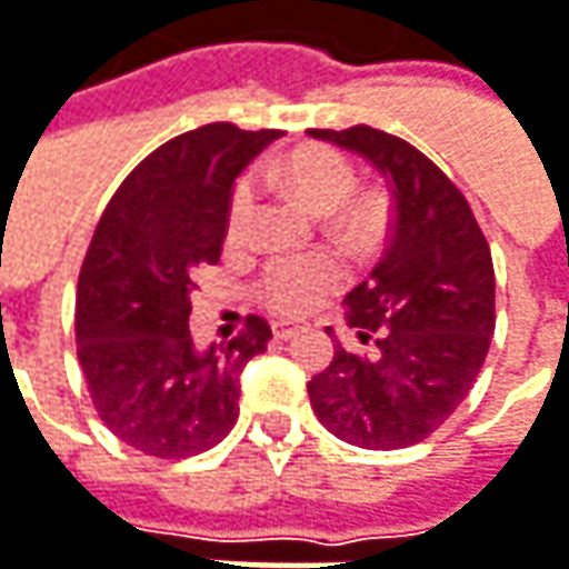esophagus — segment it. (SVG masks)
Masks as SVG:
<instances>
[{"mask_svg": "<svg viewBox=\"0 0 569 569\" xmlns=\"http://www.w3.org/2000/svg\"><path fill=\"white\" fill-rule=\"evenodd\" d=\"M299 331H306V325H302V321H289V318H280V321L273 325V335H277V338H283V341L296 338Z\"/></svg>", "mask_w": 569, "mask_h": 569, "instance_id": "esophagus-1", "label": "esophagus"}]
</instances>
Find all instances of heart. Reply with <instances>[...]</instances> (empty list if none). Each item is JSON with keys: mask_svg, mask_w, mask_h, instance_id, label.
<instances>
[{"mask_svg": "<svg viewBox=\"0 0 569 569\" xmlns=\"http://www.w3.org/2000/svg\"><path fill=\"white\" fill-rule=\"evenodd\" d=\"M277 180L289 186V192L318 216H331L341 206H348L357 189L351 163L335 151H299L286 157L283 163L273 170ZM253 212V186H234L231 202H228V238L238 241L248 228ZM345 280L341 263L325 257V253H309V257H277L267 273H263V299L280 309V312H309L318 302Z\"/></svg>", "mask_w": 569, "mask_h": 569, "instance_id": "b5f03b06", "label": "heart"}]
</instances>
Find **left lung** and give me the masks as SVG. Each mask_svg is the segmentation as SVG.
Masks as SVG:
<instances>
[{
  "instance_id": "8db88e82",
  "label": "left lung",
  "mask_w": 569,
  "mask_h": 569,
  "mask_svg": "<svg viewBox=\"0 0 569 569\" xmlns=\"http://www.w3.org/2000/svg\"><path fill=\"white\" fill-rule=\"evenodd\" d=\"M367 160L389 189V241L345 296V318L377 357L338 345L309 383L318 421L341 441L392 451L428 438L467 399L496 328V277L460 189L412 144L357 124L309 131Z\"/></svg>"
}]
</instances>
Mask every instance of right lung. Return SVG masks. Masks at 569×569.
Instances as JSON below:
<instances>
[{"label":"right lung","instance_id":"1","mask_svg":"<svg viewBox=\"0 0 569 569\" xmlns=\"http://www.w3.org/2000/svg\"><path fill=\"white\" fill-rule=\"evenodd\" d=\"M280 131L202 124L167 141L118 186L77 286V353L109 431L151 457L209 451L234 428L241 373L270 325L196 348L192 277L218 263L238 177Z\"/></svg>","mask_w":569,"mask_h":569}]
</instances>
